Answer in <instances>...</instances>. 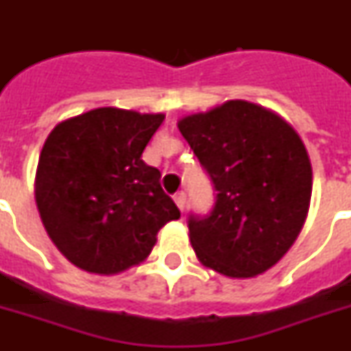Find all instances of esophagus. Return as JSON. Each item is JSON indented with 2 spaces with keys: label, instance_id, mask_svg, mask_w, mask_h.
Instances as JSON below:
<instances>
[{
  "label": "esophagus",
  "instance_id": "1",
  "mask_svg": "<svg viewBox=\"0 0 351 351\" xmlns=\"http://www.w3.org/2000/svg\"><path fill=\"white\" fill-rule=\"evenodd\" d=\"M175 204L178 206V209H180V211H184V208H186V193H184V191L176 193Z\"/></svg>",
  "mask_w": 351,
  "mask_h": 351
}]
</instances>
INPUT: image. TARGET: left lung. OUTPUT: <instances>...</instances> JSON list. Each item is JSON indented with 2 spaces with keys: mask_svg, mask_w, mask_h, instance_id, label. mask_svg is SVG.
<instances>
[{
  "mask_svg": "<svg viewBox=\"0 0 351 351\" xmlns=\"http://www.w3.org/2000/svg\"><path fill=\"white\" fill-rule=\"evenodd\" d=\"M178 129L217 191L206 219L187 220L198 261L231 278L267 271L310 209L311 164L300 136L277 112L245 100L184 117Z\"/></svg>",
  "mask_w": 351,
  "mask_h": 351,
  "instance_id": "obj_1",
  "label": "left lung"
}]
</instances>
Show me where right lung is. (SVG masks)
Instances as JSON below:
<instances>
[{
    "label": "right lung",
    "instance_id": "right-lung-1",
    "mask_svg": "<svg viewBox=\"0 0 351 351\" xmlns=\"http://www.w3.org/2000/svg\"><path fill=\"white\" fill-rule=\"evenodd\" d=\"M165 114L100 107L60 121L36 169L41 222L62 255L98 275L149 256L156 234L180 211L142 153Z\"/></svg>",
    "mask_w": 351,
    "mask_h": 351
}]
</instances>
